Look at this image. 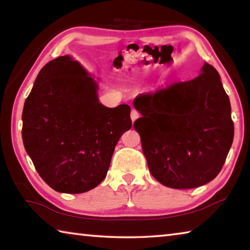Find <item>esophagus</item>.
<instances>
[{"label":"esophagus","mask_w":250,"mask_h":250,"mask_svg":"<svg viewBox=\"0 0 250 250\" xmlns=\"http://www.w3.org/2000/svg\"><path fill=\"white\" fill-rule=\"evenodd\" d=\"M130 116H131V120L135 121L139 118V112L135 109H132V110H131V115Z\"/></svg>","instance_id":"esophagus-1"}]
</instances>
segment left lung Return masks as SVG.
Masks as SVG:
<instances>
[{"mask_svg":"<svg viewBox=\"0 0 250 250\" xmlns=\"http://www.w3.org/2000/svg\"><path fill=\"white\" fill-rule=\"evenodd\" d=\"M151 174L171 188H194L218 175L234 139L229 98L221 76L205 62L202 74L133 100Z\"/></svg>","mask_w":250,"mask_h":250,"instance_id":"8db88e82","label":"left lung"}]
</instances>
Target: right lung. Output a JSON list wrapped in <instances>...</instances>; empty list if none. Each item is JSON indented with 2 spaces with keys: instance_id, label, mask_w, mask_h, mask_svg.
<instances>
[{
  "instance_id": "obj_1",
  "label": "right lung",
  "mask_w": 250,
  "mask_h": 250,
  "mask_svg": "<svg viewBox=\"0 0 250 250\" xmlns=\"http://www.w3.org/2000/svg\"><path fill=\"white\" fill-rule=\"evenodd\" d=\"M98 84L68 55L37 75L22 113L23 143L42 179L55 191L79 194L100 184L131 122L128 104L107 108Z\"/></svg>"
}]
</instances>
